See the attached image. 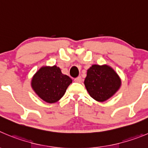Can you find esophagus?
Returning <instances> with one entry per match:
<instances>
[{
    "label": "esophagus",
    "instance_id": "34e87169",
    "mask_svg": "<svg viewBox=\"0 0 148 148\" xmlns=\"http://www.w3.org/2000/svg\"><path fill=\"white\" fill-rule=\"evenodd\" d=\"M74 82H77V83H80V82H82V78L80 77H77V78L74 79Z\"/></svg>",
    "mask_w": 148,
    "mask_h": 148
}]
</instances>
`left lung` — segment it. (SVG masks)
Here are the masks:
<instances>
[{
    "mask_svg": "<svg viewBox=\"0 0 148 148\" xmlns=\"http://www.w3.org/2000/svg\"><path fill=\"white\" fill-rule=\"evenodd\" d=\"M84 84L90 96L103 102L117 93L121 86V79L111 66L92 65L87 71Z\"/></svg>",
    "mask_w": 148,
    "mask_h": 148,
    "instance_id": "8db88e82",
    "label": "left lung"
}]
</instances>
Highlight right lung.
Wrapping results in <instances>:
<instances>
[{"mask_svg": "<svg viewBox=\"0 0 148 148\" xmlns=\"http://www.w3.org/2000/svg\"><path fill=\"white\" fill-rule=\"evenodd\" d=\"M72 82L69 76L62 74L57 66H42L33 76L31 88L36 94L49 103L57 102Z\"/></svg>", "mask_w": 148, "mask_h": 148, "instance_id": "add662e5", "label": "right lung"}]
</instances>
